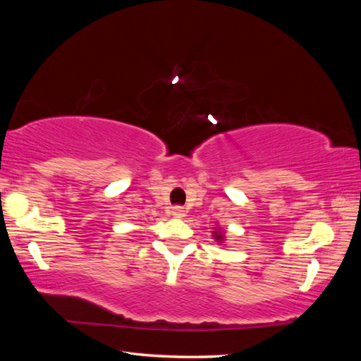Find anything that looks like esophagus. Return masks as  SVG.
<instances>
[{
    "instance_id": "obj_1",
    "label": "esophagus",
    "mask_w": 361,
    "mask_h": 361,
    "mask_svg": "<svg viewBox=\"0 0 361 361\" xmlns=\"http://www.w3.org/2000/svg\"><path fill=\"white\" fill-rule=\"evenodd\" d=\"M171 212H172V216H173V217H178V219L185 217V214H186L185 208H181V206H173Z\"/></svg>"
}]
</instances>
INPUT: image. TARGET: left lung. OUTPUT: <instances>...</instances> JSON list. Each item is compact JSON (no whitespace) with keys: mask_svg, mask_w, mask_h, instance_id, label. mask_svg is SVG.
<instances>
[{"mask_svg":"<svg viewBox=\"0 0 361 361\" xmlns=\"http://www.w3.org/2000/svg\"><path fill=\"white\" fill-rule=\"evenodd\" d=\"M212 234H214V239H216L217 242H221V240H224V234H221L220 231H214Z\"/></svg>","mask_w":361,"mask_h":361,"instance_id":"left-lung-1","label":"left lung"}]
</instances>
